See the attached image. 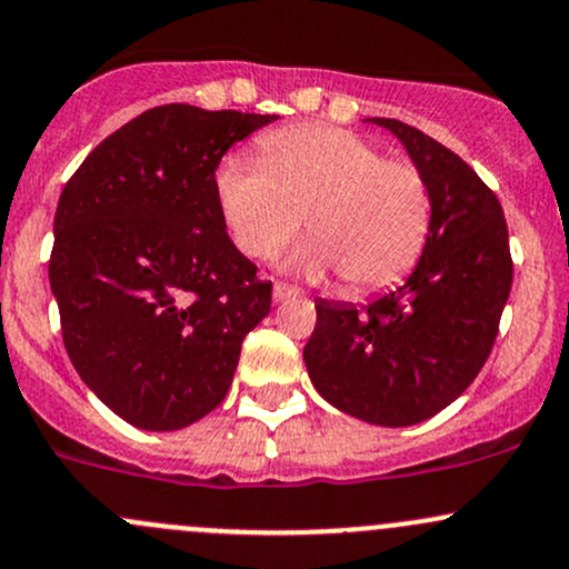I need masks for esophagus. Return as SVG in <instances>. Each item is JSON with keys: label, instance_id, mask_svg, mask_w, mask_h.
I'll use <instances>...</instances> for the list:
<instances>
[{"label": "esophagus", "instance_id": "34e87169", "mask_svg": "<svg viewBox=\"0 0 569 569\" xmlns=\"http://www.w3.org/2000/svg\"><path fill=\"white\" fill-rule=\"evenodd\" d=\"M291 297H300V289H297V286H289V283H274V289H272V300H274V302L291 300Z\"/></svg>", "mask_w": 569, "mask_h": 569}]
</instances>
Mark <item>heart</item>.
<instances>
[{"label": "heart", "mask_w": 569, "mask_h": 569, "mask_svg": "<svg viewBox=\"0 0 569 569\" xmlns=\"http://www.w3.org/2000/svg\"><path fill=\"white\" fill-rule=\"evenodd\" d=\"M264 160L229 154L214 190L237 244L253 259L278 253L302 218L313 237L286 259L297 272H338L346 289L392 286L420 259L430 188L417 166L390 160L362 136L327 124L274 130Z\"/></svg>", "instance_id": "obj_1"}]
</instances>
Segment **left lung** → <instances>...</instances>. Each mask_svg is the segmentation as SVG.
<instances>
[{
  "instance_id": "left-lung-1",
  "label": "left lung",
  "mask_w": 569,
  "mask_h": 569,
  "mask_svg": "<svg viewBox=\"0 0 569 569\" xmlns=\"http://www.w3.org/2000/svg\"><path fill=\"white\" fill-rule=\"evenodd\" d=\"M392 130L430 188V231L415 272L355 308L316 302L302 357L335 409L385 428L439 415L486 365L512 286L505 212L493 190L445 143L400 119Z\"/></svg>"
}]
</instances>
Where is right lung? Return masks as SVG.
I'll list each match as a JSON object with an SVG mask.
<instances>
[{"label": "right lung", "mask_w": 569, "mask_h": 569, "mask_svg": "<svg viewBox=\"0 0 569 569\" xmlns=\"http://www.w3.org/2000/svg\"><path fill=\"white\" fill-rule=\"evenodd\" d=\"M272 119L158 106L100 141L59 196L48 280L64 349L130 426L209 415L269 313L272 283L231 242L214 169Z\"/></svg>", "instance_id": "add662e5"}]
</instances>
